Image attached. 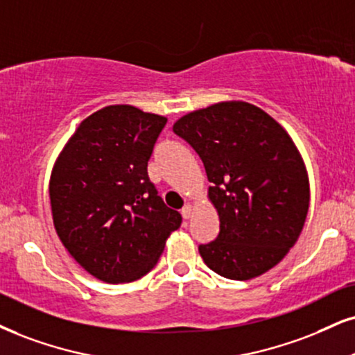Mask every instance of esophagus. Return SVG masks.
Wrapping results in <instances>:
<instances>
[{"mask_svg":"<svg viewBox=\"0 0 355 355\" xmlns=\"http://www.w3.org/2000/svg\"><path fill=\"white\" fill-rule=\"evenodd\" d=\"M181 214H182V217H184V218H189V217L192 216V207H191V204L184 205V207L181 209Z\"/></svg>","mask_w":355,"mask_h":355,"instance_id":"1","label":"esophagus"}]
</instances>
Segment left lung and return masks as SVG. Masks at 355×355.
Wrapping results in <instances>:
<instances>
[{
  "label": "left lung",
  "mask_w": 355,
  "mask_h": 355,
  "mask_svg": "<svg viewBox=\"0 0 355 355\" xmlns=\"http://www.w3.org/2000/svg\"><path fill=\"white\" fill-rule=\"evenodd\" d=\"M173 131L202 159L220 220L217 239L199 245L204 263L240 282L273 268L298 240L309 207L308 173L290 135L247 102L191 112Z\"/></svg>",
  "instance_id": "1"
}]
</instances>
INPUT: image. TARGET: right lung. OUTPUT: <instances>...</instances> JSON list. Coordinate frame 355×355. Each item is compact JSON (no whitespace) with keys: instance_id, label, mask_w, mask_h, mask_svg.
<instances>
[{"instance_id":"right-lung-1","label":"right lung","mask_w":355,"mask_h":355,"mask_svg":"<svg viewBox=\"0 0 355 355\" xmlns=\"http://www.w3.org/2000/svg\"><path fill=\"white\" fill-rule=\"evenodd\" d=\"M168 118L110 105L85 118L57 157L49 182L60 242L105 283L155 268L182 217L157 196L148 161Z\"/></svg>"}]
</instances>
